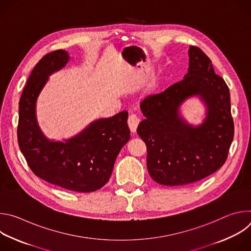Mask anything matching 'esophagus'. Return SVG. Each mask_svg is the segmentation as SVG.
<instances>
[{
	"label": "esophagus",
	"mask_w": 251,
	"mask_h": 251,
	"mask_svg": "<svg viewBox=\"0 0 251 251\" xmlns=\"http://www.w3.org/2000/svg\"><path fill=\"white\" fill-rule=\"evenodd\" d=\"M140 123V119L136 114H130L129 118H128V125L130 128V131L132 133H135L137 130V127Z\"/></svg>",
	"instance_id": "1"
}]
</instances>
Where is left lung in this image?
Here are the masks:
<instances>
[{"mask_svg":"<svg viewBox=\"0 0 251 251\" xmlns=\"http://www.w3.org/2000/svg\"><path fill=\"white\" fill-rule=\"evenodd\" d=\"M189 56L183 80L140 104L145 119L137 133L147 147L148 172L164 186L192 184L217 172L226 163L233 140L228 86L201 49L191 46ZM197 95L207 106V117L194 127L179 116V107Z\"/></svg>","mask_w":251,"mask_h":251,"instance_id":"obj_1","label":"left lung"}]
</instances>
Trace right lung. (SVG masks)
<instances>
[{
    "mask_svg": "<svg viewBox=\"0 0 251 251\" xmlns=\"http://www.w3.org/2000/svg\"><path fill=\"white\" fill-rule=\"evenodd\" d=\"M68 60V52L58 50L46 54L33 67L19 103L18 141L35 176L69 191L90 193L109 181L115 160L130 139L128 112L96 120L64 142L47 139L38 125L35 103L49 76Z\"/></svg>",
    "mask_w": 251,
    "mask_h": 251,
    "instance_id": "add662e5",
    "label": "right lung"
}]
</instances>
